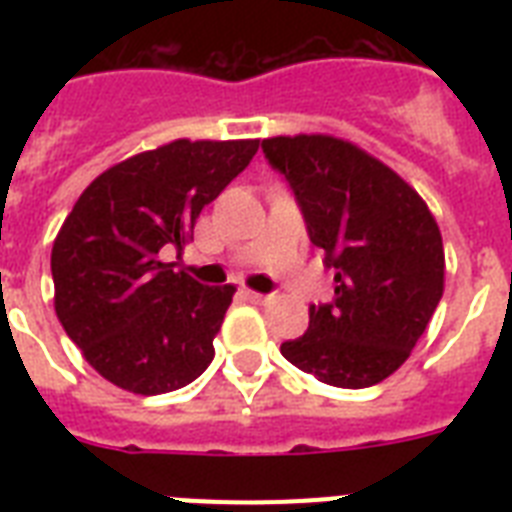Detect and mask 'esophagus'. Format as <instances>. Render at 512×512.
Listing matches in <instances>:
<instances>
[{"mask_svg": "<svg viewBox=\"0 0 512 512\" xmlns=\"http://www.w3.org/2000/svg\"><path fill=\"white\" fill-rule=\"evenodd\" d=\"M244 297H247V300H252V303H268V300H271V297H268V295L252 292V289H244Z\"/></svg>", "mask_w": 512, "mask_h": 512, "instance_id": "obj_1", "label": "esophagus"}]
</instances>
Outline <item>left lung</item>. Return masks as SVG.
Here are the masks:
<instances>
[{
  "label": "left lung",
  "mask_w": 512,
  "mask_h": 512,
  "mask_svg": "<svg viewBox=\"0 0 512 512\" xmlns=\"http://www.w3.org/2000/svg\"><path fill=\"white\" fill-rule=\"evenodd\" d=\"M263 151L335 268V300L311 305L308 332L281 353L335 388L377 385L412 356L444 295L436 217L404 177L350 140L279 135Z\"/></svg>",
  "instance_id": "obj_1"
}]
</instances>
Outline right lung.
Wrapping results in <instances>:
<instances>
[{
  "label": "right lung",
  "instance_id": "obj_1",
  "mask_svg": "<svg viewBox=\"0 0 512 512\" xmlns=\"http://www.w3.org/2000/svg\"><path fill=\"white\" fill-rule=\"evenodd\" d=\"M260 140L177 138L100 172L52 244L55 313L87 364L138 396L185 388L215 358L236 287H201L162 263Z\"/></svg>",
  "mask_w": 512,
  "mask_h": 512
}]
</instances>
